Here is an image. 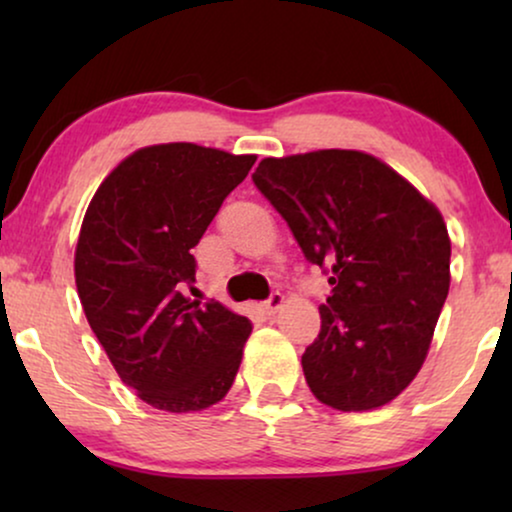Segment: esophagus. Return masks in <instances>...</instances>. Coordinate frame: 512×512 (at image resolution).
I'll use <instances>...</instances> for the list:
<instances>
[{
	"instance_id": "34e87169",
	"label": "esophagus",
	"mask_w": 512,
	"mask_h": 512,
	"mask_svg": "<svg viewBox=\"0 0 512 512\" xmlns=\"http://www.w3.org/2000/svg\"><path fill=\"white\" fill-rule=\"evenodd\" d=\"M282 303H284V296H282V293H279V291H272V293H270V298L265 300V303H263V310L268 312V314H275V312L279 310V307H282Z\"/></svg>"
}]
</instances>
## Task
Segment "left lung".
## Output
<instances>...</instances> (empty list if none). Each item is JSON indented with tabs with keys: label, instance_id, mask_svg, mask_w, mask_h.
I'll return each mask as SVG.
<instances>
[{
	"label": "left lung",
	"instance_id": "obj_1",
	"mask_svg": "<svg viewBox=\"0 0 512 512\" xmlns=\"http://www.w3.org/2000/svg\"><path fill=\"white\" fill-rule=\"evenodd\" d=\"M251 179L331 284L303 354L307 387L342 412L394 401L422 368L450 291L436 205L361 151L263 158Z\"/></svg>",
	"mask_w": 512,
	"mask_h": 512
}]
</instances>
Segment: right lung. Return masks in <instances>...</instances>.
Segmentation results:
<instances>
[{"mask_svg":"<svg viewBox=\"0 0 512 512\" xmlns=\"http://www.w3.org/2000/svg\"><path fill=\"white\" fill-rule=\"evenodd\" d=\"M256 156L174 142L139 149L102 181L76 242L86 319L144 403L195 412L233 387L251 321L184 296L191 249Z\"/></svg>","mask_w":512,"mask_h":512,"instance_id":"obj_1","label":"right lung"}]
</instances>
